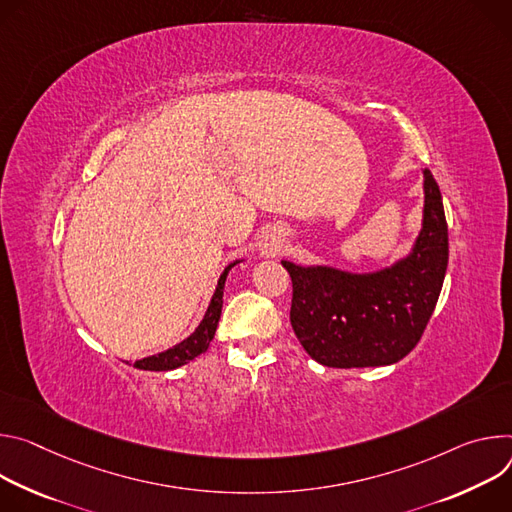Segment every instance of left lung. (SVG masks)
<instances>
[{
    "label": "left lung",
    "instance_id": "obj_1",
    "mask_svg": "<svg viewBox=\"0 0 512 512\" xmlns=\"http://www.w3.org/2000/svg\"><path fill=\"white\" fill-rule=\"evenodd\" d=\"M423 179V227L407 258L362 274L282 260L293 280L291 325L315 362L329 368L386 366L419 344L449 256L439 185L429 168Z\"/></svg>",
    "mask_w": 512,
    "mask_h": 512
}]
</instances>
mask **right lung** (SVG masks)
<instances>
[{"label": "right lung", "mask_w": 512, "mask_h": 512, "mask_svg": "<svg viewBox=\"0 0 512 512\" xmlns=\"http://www.w3.org/2000/svg\"><path fill=\"white\" fill-rule=\"evenodd\" d=\"M240 260L232 262L230 266H227L219 280H217V287H215V293L211 297V303L207 307V313L203 317V321L199 323V327L187 337L183 339L181 344L173 346L166 352H160L156 356H148V358H142L134 364V368H140V370H154V372H164V370H175L183 364H189L191 360H195L199 354L207 352L211 339L215 335V329H217V323H219V317H221V307H223V287H225V278H227V272H230Z\"/></svg>", "instance_id": "right-lung-1"}]
</instances>
